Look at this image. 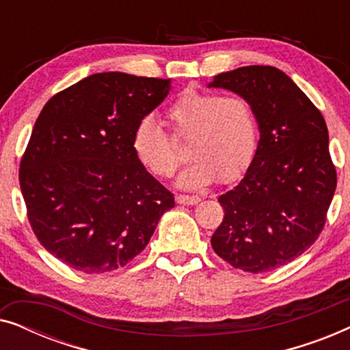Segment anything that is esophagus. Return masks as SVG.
I'll return each mask as SVG.
<instances>
[{
	"instance_id": "esophagus-1",
	"label": "esophagus",
	"mask_w": 350,
	"mask_h": 350,
	"mask_svg": "<svg viewBox=\"0 0 350 350\" xmlns=\"http://www.w3.org/2000/svg\"><path fill=\"white\" fill-rule=\"evenodd\" d=\"M176 204H183V205H196L200 200L199 196H188V194H176L175 196Z\"/></svg>"
}]
</instances>
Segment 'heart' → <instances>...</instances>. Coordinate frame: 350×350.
<instances>
[{
  "label": "heart",
  "instance_id": "heart-1",
  "mask_svg": "<svg viewBox=\"0 0 350 350\" xmlns=\"http://www.w3.org/2000/svg\"><path fill=\"white\" fill-rule=\"evenodd\" d=\"M170 135L151 121H142L132 135L138 162L157 178H170L183 161L178 143H188L194 159L180 175L181 188H202L237 180L248 169L256 150L255 108L242 94L188 89L167 108Z\"/></svg>",
  "mask_w": 350,
  "mask_h": 350
}]
</instances>
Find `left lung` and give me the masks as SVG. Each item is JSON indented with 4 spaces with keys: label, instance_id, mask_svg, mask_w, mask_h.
<instances>
[{
    "label": "left lung",
    "instance_id": "left-lung-1",
    "mask_svg": "<svg viewBox=\"0 0 350 350\" xmlns=\"http://www.w3.org/2000/svg\"><path fill=\"white\" fill-rule=\"evenodd\" d=\"M210 88L250 100L260 142L236 188L218 198L224 218L215 253L236 269L267 272L317 241L336 189L328 129L308 95L275 66L250 65L215 76Z\"/></svg>",
    "mask_w": 350,
    "mask_h": 350
}]
</instances>
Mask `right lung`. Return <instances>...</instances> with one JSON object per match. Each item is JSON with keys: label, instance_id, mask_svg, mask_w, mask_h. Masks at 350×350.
Here are the masks:
<instances>
[{"label": "right lung", "instance_id": "right-lung-1", "mask_svg": "<svg viewBox=\"0 0 350 350\" xmlns=\"http://www.w3.org/2000/svg\"><path fill=\"white\" fill-rule=\"evenodd\" d=\"M169 89L170 79L97 73L55 94L38 116L18 181L38 241L71 269L126 266L175 205L132 150L135 127Z\"/></svg>", "mask_w": 350, "mask_h": 350}]
</instances>
